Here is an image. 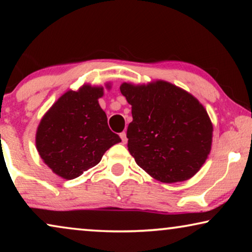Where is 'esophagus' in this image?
I'll use <instances>...</instances> for the list:
<instances>
[{
  "mask_svg": "<svg viewBox=\"0 0 252 252\" xmlns=\"http://www.w3.org/2000/svg\"><path fill=\"white\" fill-rule=\"evenodd\" d=\"M120 139H122V142H123L124 144L127 143V136H126V133H125V132L120 133Z\"/></svg>",
  "mask_w": 252,
  "mask_h": 252,
  "instance_id": "1",
  "label": "esophagus"
}]
</instances>
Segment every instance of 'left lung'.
<instances>
[{
    "mask_svg": "<svg viewBox=\"0 0 252 252\" xmlns=\"http://www.w3.org/2000/svg\"><path fill=\"white\" fill-rule=\"evenodd\" d=\"M120 92L132 105L127 147L136 164L166 184L197 173L211 150L213 130L201 103L166 81L123 84Z\"/></svg>",
    "mask_w": 252,
    "mask_h": 252,
    "instance_id": "8db88e82",
    "label": "left lung"
}]
</instances>
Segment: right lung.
Segmentation results:
<instances>
[{"label": "right lung", "mask_w": 252, "mask_h": 252, "mask_svg": "<svg viewBox=\"0 0 252 252\" xmlns=\"http://www.w3.org/2000/svg\"><path fill=\"white\" fill-rule=\"evenodd\" d=\"M102 87L85 85L68 91L43 116L36 132V149L60 177L72 180L94 167L120 137L111 132L97 99Z\"/></svg>", "instance_id": "add662e5"}]
</instances>
